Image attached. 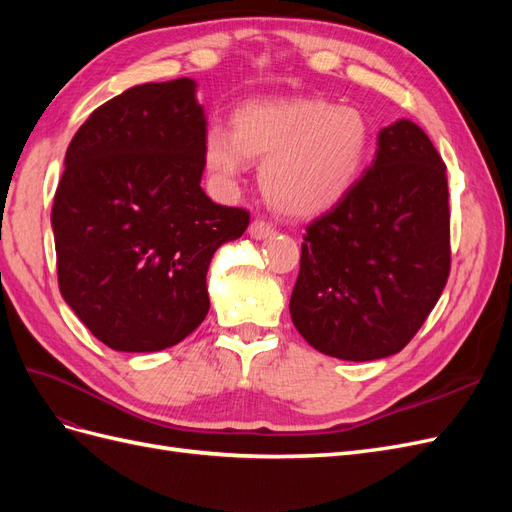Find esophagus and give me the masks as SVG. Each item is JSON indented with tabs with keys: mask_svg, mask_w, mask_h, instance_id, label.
<instances>
[{
	"mask_svg": "<svg viewBox=\"0 0 512 512\" xmlns=\"http://www.w3.org/2000/svg\"><path fill=\"white\" fill-rule=\"evenodd\" d=\"M250 237L252 239H256V241H260V239H267V237H271L273 235V226L269 224V222H265V220H254L252 224H250Z\"/></svg>",
	"mask_w": 512,
	"mask_h": 512,
	"instance_id": "34e87169",
	"label": "esophagus"
}]
</instances>
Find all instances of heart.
Here are the masks:
<instances>
[{
	"label": "heart",
	"mask_w": 512,
	"mask_h": 512,
	"mask_svg": "<svg viewBox=\"0 0 512 512\" xmlns=\"http://www.w3.org/2000/svg\"><path fill=\"white\" fill-rule=\"evenodd\" d=\"M369 143V121L354 106L316 98L256 100L237 108L232 130L218 123L205 130L203 166L215 185L230 190L250 160H258L269 205L309 218L354 188Z\"/></svg>",
	"instance_id": "heart-1"
}]
</instances>
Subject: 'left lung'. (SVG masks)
I'll list each match as a JSON object with an SVG mask.
<instances>
[{
	"mask_svg": "<svg viewBox=\"0 0 512 512\" xmlns=\"http://www.w3.org/2000/svg\"><path fill=\"white\" fill-rule=\"evenodd\" d=\"M448 271L446 166L429 136L399 119L380 130L354 188L305 228L290 318L322 354L384 359L423 327Z\"/></svg>",
	"mask_w": 512,
	"mask_h": 512,
	"instance_id": "1",
	"label": "left lung"
}]
</instances>
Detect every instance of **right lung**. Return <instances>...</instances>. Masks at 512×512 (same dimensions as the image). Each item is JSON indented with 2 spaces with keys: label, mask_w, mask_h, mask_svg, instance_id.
I'll return each mask as SVG.
<instances>
[{
  "label": "right lung",
  "mask_w": 512,
  "mask_h": 512,
  "mask_svg": "<svg viewBox=\"0 0 512 512\" xmlns=\"http://www.w3.org/2000/svg\"><path fill=\"white\" fill-rule=\"evenodd\" d=\"M207 119L196 83L136 85L76 130L51 224L61 297L102 344L158 352L209 312L215 250L250 213L200 188Z\"/></svg>",
  "instance_id": "obj_1"
}]
</instances>
